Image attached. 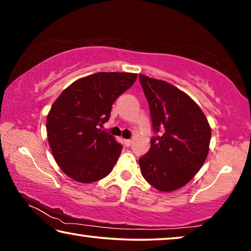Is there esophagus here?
<instances>
[{"label":"esophagus","mask_w":251,"mask_h":251,"mask_svg":"<svg viewBox=\"0 0 251 251\" xmlns=\"http://www.w3.org/2000/svg\"><path fill=\"white\" fill-rule=\"evenodd\" d=\"M131 143H133V141H131V139H124V144H125L127 147L130 146Z\"/></svg>","instance_id":"obj_1"}]
</instances>
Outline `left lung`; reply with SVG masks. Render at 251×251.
I'll return each instance as SVG.
<instances>
[{"label": "left lung", "mask_w": 251, "mask_h": 251, "mask_svg": "<svg viewBox=\"0 0 251 251\" xmlns=\"http://www.w3.org/2000/svg\"><path fill=\"white\" fill-rule=\"evenodd\" d=\"M150 104L152 129L164 133L151 139L139 158L143 177L160 192L185 186L205 163L211 129L205 114L190 97L165 80L139 74Z\"/></svg>", "instance_id": "obj_1"}]
</instances>
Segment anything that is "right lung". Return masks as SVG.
Masks as SVG:
<instances>
[{
	"label": "right lung",
	"instance_id": "1",
	"mask_svg": "<svg viewBox=\"0 0 251 251\" xmlns=\"http://www.w3.org/2000/svg\"><path fill=\"white\" fill-rule=\"evenodd\" d=\"M136 78L134 73L100 72L75 80L53 103L46 118L48 139L59 168L72 179L91 184L112 172L122 145L99 126Z\"/></svg>",
	"mask_w": 251,
	"mask_h": 251
}]
</instances>
